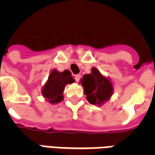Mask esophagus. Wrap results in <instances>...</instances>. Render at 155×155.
<instances>
[{
    "mask_svg": "<svg viewBox=\"0 0 155 155\" xmlns=\"http://www.w3.org/2000/svg\"><path fill=\"white\" fill-rule=\"evenodd\" d=\"M74 80H75V81H76V82H79L81 78V74H75V75H74Z\"/></svg>",
    "mask_w": 155,
    "mask_h": 155,
    "instance_id": "obj_1",
    "label": "esophagus"
}]
</instances>
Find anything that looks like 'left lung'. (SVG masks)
I'll return each mask as SVG.
<instances>
[{"label":"left lung","instance_id":"obj_1","mask_svg":"<svg viewBox=\"0 0 155 155\" xmlns=\"http://www.w3.org/2000/svg\"><path fill=\"white\" fill-rule=\"evenodd\" d=\"M81 84L86 94L87 101L92 104L101 105L110 100L113 94V86L108 79L103 76L95 68H92L91 74H84Z\"/></svg>","mask_w":155,"mask_h":155}]
</instances>
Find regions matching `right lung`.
Masks as SVG:
<instances>
[{"instance_id": "add662e5", "label": "right lung", "mask_w": 155, "mask_h": 155, "mask_svg": "<svg viewBox=\"0 0 155 155\" xmlns=\"http://www.w3.org/2000/svg\"><path fill=\"white\" fill-rule=\"evenodd\" d=\"M74 81L70 71L65 70L63 72H59L53 70L43 87L42 94L50 103L57 104L63 100V91L65 85Z\"/></svg>"}]
</instances>
